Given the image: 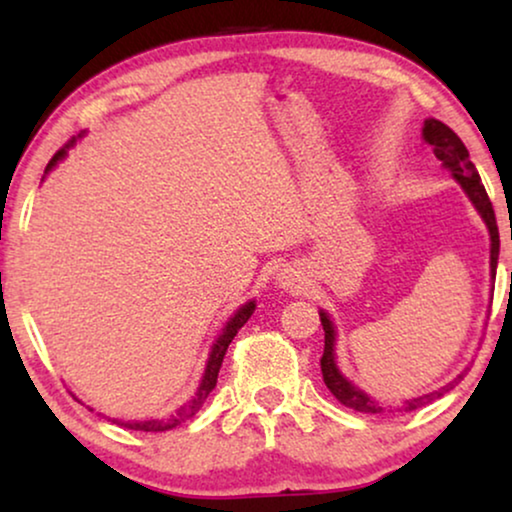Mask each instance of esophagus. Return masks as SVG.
I'll return each mask as SVG.
<instances>
[{"instance_id": "esophagus-1", "label": "esophagus", "mask_w": 512, "mask_h": 512, "mask_svg": "<svg viewBox=\"0 0 512 512\" xmlns=\"http://www.w3.org/2000/svg\"><path fill=\"white\" fill-rule=\"evenodd\" d=\"M279 286H284V289H300V284H303V279H300V275L293 268H284L282 272H279L277 277Z\"/></svg>"}]
</instances>
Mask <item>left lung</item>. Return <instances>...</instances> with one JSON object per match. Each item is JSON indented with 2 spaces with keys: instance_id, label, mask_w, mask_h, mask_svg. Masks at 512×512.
<instances>
[{
  "instance_id": "8db88e82",
  "label": "left lung",
  "mask_w": 512,
  "mask_h": 512,
  "mask_svg": "<svg viewBox=\"0 0 512 512\" xmlns=\"http://www.w3.org/2000/svg\"><path fill=\"white\" fill-rule=\"evenodd\" d=\"M424 139L433 146V153H436L438 160H443L445 167H450L454 179L459 181L461 188H464L468 198L478 209L482 219H485L487 228H489V235H492V277H496V261H499V228H496V216H494V207H492V200H489V195L485 191V186H482L480 181V174L475 170V165L468 160V151L461 139L457 137V132L452 128H447L445 123L436 121V118H429V121H424ZM321 326H324V354H321V375H324V382L326 387L331 389V394L338 398L342 405H347V408H352L356 412H368V415H377V412H384V408L377 401H373L368 394H363L361 389H356L352 382H347L345 377L340 375L338 366H335V354H333V342H335V331H333V324L331 319L326 317V312H321ZM461 377L459 375L457 380L445 384L443 389L438 391H431V394H424L419 398H412V401H405L401 408L398 410H417L422 408V405L436 401L445 394V391L454 389V384H457Z\"/></svg>"
}]
</instances>
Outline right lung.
<instances>
[{
    "label": "right lung",
    "instance_id": "1",
    "mask_svg": "<svg viewBox=\"0 0 512 512\" xmlns=\"http://www.w3.org/2000/svg\"><path fill=\"white\" fill-rule=\"evenodd\" d=\"M74 144H76V137L69 139V142L62 146V149L55 153L51 160H48L46 172L53 170V165L58 163V160L65 158V153L72 149ZM254 307H256L254 300H251V303H247V305H242L240 310L235 312V317L228 321L226 328H223L219 340L214 342L212 354H209V361H207V368H205V375H202L200 387H198V391H195V396L191 398V401H188L186 405H181V408L177 412H172L170 417H163V419H149V422H118V419H114V422L125 426V429H130V431H153V433H158V431H170V429H174V426H181L184 422H188L191 417L198 415L202 403L207 401L209 391L216 387V377H219V370H221V363H223V356H226L228 345L233 342L237 331H240V328L247 324V319L251 317V314H254Z\"/></svg>",
    "mask_w": 512,
    "mask_h": 512
}]
</instances>
